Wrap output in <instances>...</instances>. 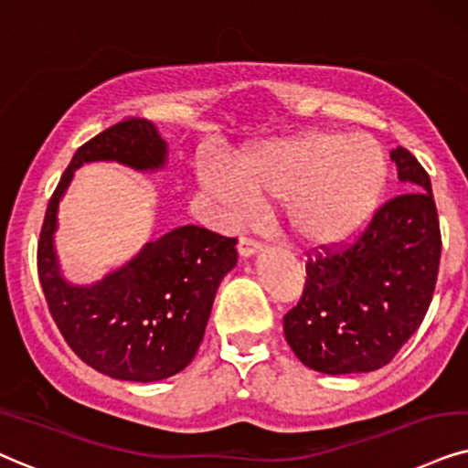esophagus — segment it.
I'll return each instance as SVG.
<instances>
[{
    "label": "esophagus",
    "mask_w": 468,
    "mask_h": 468,
    "mask_svg": "<svg viewBox=\"0 0 468 468\" xmlns=\"http://www.w3.org/2000/svg\"><path fill=\"white\" fill-rule=\"evenodd\" d=\"M238 248H239L241 257H250V254L259 250V241L252 239V238H239Z\"/></svg>",
    "instance_id": "34e87169"
}]
</instances>
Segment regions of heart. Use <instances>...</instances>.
I'll return each mask as SVG.
<instances>
[{"mask_svg":"<svg viewBox=\"0 0 468 468\" xmlns=\"http://www.w3.org/2000/svg\"><path fill=\"white\" fill-rule=\"evenodd\" d=\"M387 183V157L367 133L333 132L270 140L227 164L207 168V186L230 218L257 200L285 203L287 220L311 244H339L376 211Z\"/></svg>","mask_w":468,"mask_h":468,"instance_id":"b5f03b06","label":"heart"}]
</instances>
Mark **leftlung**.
<instances>
[{"instance_id": "obj_1", "label": "left lung", "mask_w": 468, "mask_h": 468, "mask_svg": "<svg viewBox=\"0 0 468 468\" xmlns=\"http://www.w3.org/2000/svg\"><path fill=\"white\" fill-rule=\"evenodd\" d=\"M391 159L410 192L378 207L352 241L309 252L303 298L282 317L289 347L322 374L391 363L434 295L442 241L430 175L404 146Z\"/></svg>"}]
</instances>
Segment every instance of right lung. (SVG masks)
Here are the masks:
<instances>
[{
	"mask_svg": "<svg viewBox=\"0 0 468 468\" xmlns=\"http://www.w3.org/2000/svg\"><path fill=\"white\" fill-rule=\"evenodd\" d=\"M101 159L135 170L159 168L165 142L146 118H122L77 149L40 227V287L64 341L86 365L116 380H164L192 363L218 285L238 263V239L187 224L149 241L97 285H69L53 250L58 203L75 168Z\"/></svg>",
	"mask_w": 468,
	"mask_h": 468,
	"instance_id": "1",
	"label": "right lung"
}]
</instances>
